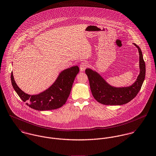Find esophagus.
I'll use <instances>...</instances> for the list:
<instances>
[{
	"label": "esophagus",
	"instance_id": "obj_1",
	"mask_svg": "<svg viewBox=\"0 0 156 156\" xmlns=\"http://www.w3.org/2000/svg\"><path fill=\"white\" fill-rule=\"evenodd\" d=\"M88 67V63L86 62H83L80 65V70L81 71H84Z\"/></svg>",
	"mask_w": 156,
	"mask_h": 156
}]
</instances>
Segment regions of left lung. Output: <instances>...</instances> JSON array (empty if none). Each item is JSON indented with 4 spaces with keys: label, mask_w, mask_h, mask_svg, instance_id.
Wrapping results in <instances>:
<instances>
[{
    "label": "left lung",
    "mask_w": 156,
    "mask_h": 156,
    "mask_svg": "<svg viewBox=\"0 0 156 156\" xmlns=\"http://www.w3.org/2000/svg\"><path fill=\"white\" fill-rule=\"evenodd\" d=\"M139 53L140 73L136 81L131 86L116 88L109 86L96 72L87 69L86 73L94 98L99 103L106 105H121L127 104L135 98L141 88L145 76V63L140 48Z\"/></svg>",
    "instance_id": "1"
}]
</instances>
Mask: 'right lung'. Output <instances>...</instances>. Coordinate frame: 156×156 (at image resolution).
Returning a JSON list of instances; mask_svg holds the SVG:
<instances>
[{
    "label": "right lung",
    "mask_w": 156,
    "mask_h": 156,
    "mask_svg": "<svg viewBox=\"0 0 156 156\" xmlns=\"http://www.w3.org/2000/svg\"><path fill=\"white\" fill-rule=\"evenodd\" d=\"M79 71L80 69L77 66L62 71L51 86L36 95H29L23 92L16 84L12 72L11 79L15 91L27 106L37 111L52 110L62 107L66 103L75 78Z\"/></svg>",
    "instance_id": "obj_1"
}]
</instances>
